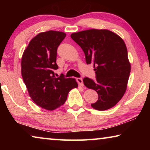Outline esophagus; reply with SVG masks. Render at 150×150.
I'll return each mask as SVG.
<instances>
[{"label":"esophagus","mask_w":150,"mask_h":150,"mask_svg":"<svg viewBox=\"0 0 150 150\" xmlns=\"http://www.w3.org/2000/svg\"><path fill=\"white\" fill-rule=\"evenodd\" d=\"M76 79H77V81L78 82L79 85H81V86H83V82L82 78H81V77H78V78Z\"/></svg>","instance_id":"34e87169"}]
</instances>
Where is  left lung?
Segmentation results:
<instances>
[{
    "label": "left lung",
    "mask_w": 150,
    "mask_h": 150,
    "mask_svg": "<svg viewBox=\"0 0 150 150\" xmlns=\"http://www.w3.org/2000/svg\"><path fill=\"white\" fill-rule=\"evenodd\" d=\"M71 37L82 48L87 64L94 65L96 80L83 79L86 87L98 95L91 106L98 110L112 108L125 93L130 73L125 43L108 30H87L73 33Z\"/></svg>",
    "instance_id": "left-lung-1"
}]
</instances>
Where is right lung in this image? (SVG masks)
I'll list each match as a JSON object with an SVG mask.
<instances>
[{
	"mask_svg": "<svg viewBox=\"0 0 150 150\" xmlns=\"http://www.w3.org/2000/svg\"><path fill=\"white\" fill-rule=\"evenodd\" d=\"M66 36L64 32H42L31 40L24 50L21 73L29 95L38 106L49 110L59 107L67 100L69 91L77 87L75 79L56 78L54 71L57 51Z\"/></svg>",
	"mask_w": 150,
	"mask_h": 150,
	"instance_id": "1",
	"label": "right lung"
}]
</instances>
